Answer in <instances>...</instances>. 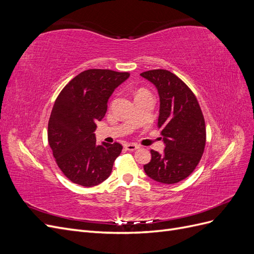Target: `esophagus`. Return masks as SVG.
<instances>
[{
	"label": "esophagus",
	"instance_id": "esophagus-1",
	"mask_svg": "<svg viewBox=\"0 0 254 254\" xmlns=\"http://www.w3.org/2000/svg\"><path fill=\"white\" fill-rule=\"evenodd\" d=\"M125 148H126L127 150L133 151V150H135V149H139L140 146L137 145V144H133V143H127V144H125Z\"/></svg>",
	"mask_w": 254,
	"mask_h": 254
}]
</instances>
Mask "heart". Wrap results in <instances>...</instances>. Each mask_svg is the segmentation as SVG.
I'll return each instance as SVG.
<instances>
[{
	"label": "heart",
	"mask_w": 254,
	"mask_h": 254,
	"mask_svg": "<svg viewBox=\"0 0 254 254\" xmlns=\"http://www.w3.org/2000/svg\"><path fill=\"white\" fill-rule=\"evenodd\" d=\"M147 93H148L147 90H145V89H139V90L136 91L135 96H139V95H142V94H147Z\"/></svg>",
	"instance_id": "heart-1"
}]
</instances>
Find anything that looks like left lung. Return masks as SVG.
<instances>
[{
    "mask_svg": "<svg viewBox=\"0 0 254 254\" xmlns=\"http://www.w3.org/2000/svg\"><path fill=\"white\" fill-rule=\"evenodd\" d=\"M141 76L155 84L160 97L158 127L163 153L150 150L144 171L155 181L173 184L194 172L205 146V123L195 94L178 76L167 70H150Z\"/></svg>",
    "mask_w": 254,
    "mask_h": 254,
    "instance_id": "left-lung-1",
    "label": "left lung"
}]
</instances>
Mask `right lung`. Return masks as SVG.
Here are the masks:
<instances>
[{"label": "right lung", "instance_id": "obj_1", "mask_svg": "<svg viewBox=\"0 0 254 254\" xmlns=\"http://www.w3.org/2000/svg\"><path fill=\"white\" fill-rule=\"evenodd\" d=\"M130 74L102 68L83 71L61 90L49 121L48 140L58 167L68 180L90 188L110 176L120 143L96 144L94 131L107 103Z\"/></svg>", "mask_w": 254, "mask_h": 254}]
</instances>
